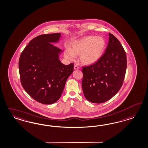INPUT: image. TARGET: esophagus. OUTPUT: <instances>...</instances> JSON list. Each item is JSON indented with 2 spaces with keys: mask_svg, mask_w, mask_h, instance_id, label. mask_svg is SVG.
Listing matches in <instances>:
<instances>
[{
  "mask_svg": "<svg viewBox=\"0 0 148 148\" xmlns=\"http://www.w3.org/2000/svg\"><path fill=\"white\" fill-rule=\"evenodd\" d=\"M74 69H75V70H77L78 69H79V67L77 65H74Z\"/></svg>",
  "mask_w": 148,
  "mask_h": 148,
  "instance_id": "obj_1",
  "label": "esophagus"
}]
</instances>
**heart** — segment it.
I'll use <instances>...</instances> for the list:
<instances>
[{"label": "heart", "instance_id": "1", "mask_svg": "<svg viewBox=\"0 0 148 148\" xmlns=\"http://www.w3.org/2000/svg\"><path fill=\"white\" fill-rule=\"evenodd\" d=\"M106 47V41L100 36H88L74 41L71 48L64 52L65 57L73 60L79 55L80 62L87 66L96 63L103 56Z\"/></svg>", "mask_w": 148, "mask_h": 148}]
</instances>
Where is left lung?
<instances>
[{"label": "left lung", "mask_w": 148, "mask_h": 148, "mask_svg": "<svg viewBox=\"0 0 148 148\" xmlns=\"http://www.w3.org/2000/svg\"><path fill=\"white\" fill-rule=\"evenodd\" d=\"M127 58L122 45L112 34L104 53L98 61L82 67V88L87 100L93 103L107 102L122 86L126 74Z\"/></svg>", "instance_id": "left-lung-1"}]
</instances>
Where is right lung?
I'll return each instance as SVG.
<instances>
[{
	"label": "right lung",
	"mask_w": 148,
	"mask_h": 148,
	"mask_svg": "<svg viewBox=\"0 0 148 148\" xmlns=\"http://www.w3.org/2000/svg\"><path fill=\"white\" fill-rule=\"evenodd\" d=\"M61 33L38 36L29 41L21 54L19 71L21 82L26 92L37 102L51 104L61 97L66 80L74 70L60 60L61 49L57 43Z\"/></svg>",
	"instance_id": "obj_1"
}]
</instances>
